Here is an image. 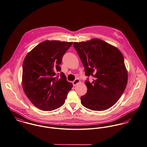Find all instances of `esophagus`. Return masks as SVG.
I'll return each mask as SVG.
<instances>
[{
    "mask_svg": "<svg viewBox=\"0 0 147 147\" xmlns=\"http://www.w3.org/2000/svg\"><path fill=\"white\" fill-rule=\"evenodd\" d=\"M79 83H80V80H79V79H76L73 82V86H76Z\"/></svg>",
    "mask_w": 147,
    "mask_h": 147,
    "instance_id": "obj_1",
    "label": "esophagus"
}]
</instances>
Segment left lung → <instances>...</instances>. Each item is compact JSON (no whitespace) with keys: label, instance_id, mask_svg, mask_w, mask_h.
I'll return each instance as SVG.
<instances>
[{"label":"left lung","instance_id":"left-lung-1","mask_svg":"<svg viewBox=\"0 0 147 147\" xmlns=\"http://www.w3.org/2000/svg\"><path fill=\"white\" fill-rule=\"evenodd\" d=\"M85 68L86 76L94 77L85 82L87 92L81 96L82 104L95 111L107 110L117 102L128 82V72L121 51L103 40L94 38L74 42Z\"/></svg>","mask_w":147,"mask_h":147}]
</instances>
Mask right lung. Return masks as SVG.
I'll use <instances>...</instances> for the list:
<instances>
[{"label":"right lung","mask_w":147,"mask_h":147,"mask_svg":"<svg viewBox=\"0 0 147 147\" xmlns=\"http://www.w3.org/2000/svg\"><path fill=\"white\" fill-rule=\"evenodd\" d=\"M73 42L45 40L29 52L23 61V90L34 106L40 110L51 111L64 103L73 84L61 72L63 55Z\"/></svg>","instance_id":"right-lung-1"}]
</instances>
